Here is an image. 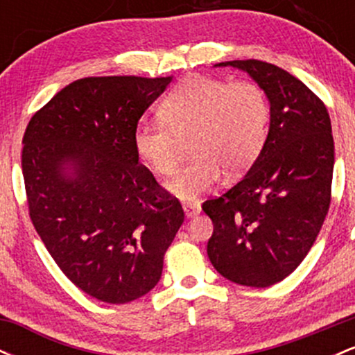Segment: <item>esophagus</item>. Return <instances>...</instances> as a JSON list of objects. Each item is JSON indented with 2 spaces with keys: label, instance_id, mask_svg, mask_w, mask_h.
<instances>
[{
  "label": "esophagus",
  "instance_id": "esophagus-1",
  "mask_svg": "<svg viewBox=\"0 0 355 355\" xmlns=\"http://www.w3.org/2000/svg\"><path fill=\"white\" fill-rule=\"evenodd\" d=\"M200 205H198V203H191V202H187V203H183V211H185V215L189 218H191V217H195V215H198L200 214Z\"/></svg>",
  "mask_w": 355,
  "mask_h": 355
}]
</instances>
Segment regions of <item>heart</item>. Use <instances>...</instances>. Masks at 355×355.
<instances>
[{
  "mask_svg": "<svg viewBox=\"0 0 355 355\" xmlns=\"http://www.w3.org/2000/svg\"><path fill=\"white\" fill-rule=\"evenodd\" d=\"M268 115V98L255 81L195 75L166 93L160 120L138 121L133 146L155 173L168 177L180 165L187 141L191 160L166 189L182 200H197L222 170L235 175L254 164L266 144Z\"/></svg>",
  "mask_w": 355,
  "mask_h": 355,
  "instance_id": "heart-1",
  "label": "heart"
}]
</instances>
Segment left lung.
I'll return each mask as SVG.
<instances>
[{
  "instance_id": "obj_1",
  "label": "left lung",
  "mask_w": 355,
  "mask_h": 355,
  "mask_svg": "<svg viewBox=\"0 0 355 355\" xmlns=\"http://www.w3.org/2000/svg\"><path fill=\"white\" fill-rule=\"evenodd\" d=\"M217 67L247 71L263 88L270 128L245 177L203 202L214 222L207 254L230 282L268 287L300 266L331 207V116L312 89L275 64L235 60Z\"/></svg>"
}]
</instances>
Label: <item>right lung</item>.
<instances>
[{
  "instance_id": "add662e5",
  "label": "right lung",
  "mask_w": 355,
  "mask_h": 355,
  "mask_svg": "<svg viewBox=\"0 0 355 355\" xmlns=\"http://www.w3.org/2000/svg\"><path fill=\"white\" fill-rule=\"evenodd\" d=\"M170 81L76 80L24 132L31 222L61 272L101 302L126 304L152 291L185 218L180 202L138 164L133 146L138 120Z\"/></svg>"
}]
</instances>
